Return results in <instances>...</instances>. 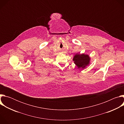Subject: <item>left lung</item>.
Instances as JSON below:
<instances>
[{"label":"left lung","mask_w":124,"mask_h":124,"mask_svg":"<svg viewBox=\"0 0 124 124\" xmlns=\"http://www.w3.org/2000/svg\"><path fill=\"white\" fill-rule=\"evenodd\" d=\"M73 61L78 68H82L84 69L87 65L89 64L90 57L88 55L77 54L74 57Z\"/></svg>","instance_id":"8db88e82"}]
</instances>
